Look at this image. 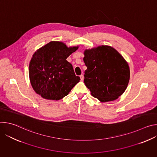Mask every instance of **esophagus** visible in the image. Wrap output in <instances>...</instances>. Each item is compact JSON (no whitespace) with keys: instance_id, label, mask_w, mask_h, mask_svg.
Masks as SVG:
<instances>
[{"instance_id":"1","label":"esophagus","mask_w":157,"mask_h":157,"mask_svg":"<svg viewBox=\"0 0 157 157\" xmlns=\"http://www.w3.org/2000/svg\"><path fill=\"white\" fill-rule=\"evenodd\" d=\"M79 77H80L81 80V81H83V79H84V75H81Z\"/></svg>"}]
</instances>
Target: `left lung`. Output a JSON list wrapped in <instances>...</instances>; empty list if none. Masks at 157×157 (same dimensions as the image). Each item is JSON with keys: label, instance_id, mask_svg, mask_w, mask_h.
<instances>
[{"label": "left lung", "instance_id": "obj_1", "mask_svg": "<svg viewBox=\"0 0 157 157\" xmlns=\"http://www.w3.org/2000/svg\"><path fill=\"white\" fill-rule=\"evenodd\" d=\"M87 67L84 82L92 96L101 102L114 101L121 96L130 79L129 67L114 48L101 46L84 52Z\"/></svg>", "mask_w": 157, "mask_h": 157}]
</instances>
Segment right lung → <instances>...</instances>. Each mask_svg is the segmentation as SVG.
<instances>
[{
    "label": "right lung",
    "mask_w": 157,
    "mask_h": 157,
    "mask_svg": "<svg viewBox=\"0 0 157 157\" xmlns=\"http://www.w3.org/2000/svg\"><path fill=\"white\" fill-rule=\"evenodd\" d=\"M78 47L68 48L59 41H51L38 50L29 64V77L34 91L42 98L59 100L79 81L73 66L66 60Z\"/></svg>",
    "instance_id": "right-lung-1"
}]
</instances>
